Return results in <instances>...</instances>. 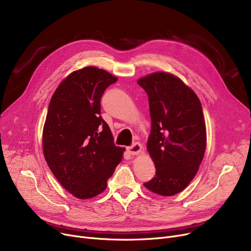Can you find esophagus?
<instances>
[{
    "label": "esophagus",
    "instance_id": "34e87169",
    "mask_svg": "<svg viewBox=\"0 0 251 251\" xmlns=\"http://www.w3.org/2000/svg\"><path fill=\"white\" fill-rule=\"evenodd\" d=\"M142 151V146L139 142H134L132 146H130L127 148V151L130 154H138Z\"/></svg>",
    "mask_w": 251,
    "mask_h": 251
}]
</instances>
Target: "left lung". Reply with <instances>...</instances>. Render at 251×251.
I'll use <instances>...</instances> for the list:
<instances>
[{"label":"left lung","mask_w":251,"mask_h":251,"mask_svg":"<svg viewBox=\"0 0 251 251\" xmlns=\"http://www.w3.org/2000/svg\"><path fill=\"white\" fill-rule=\"evenodd\" d=\"M149 97L151 131L148 151L155 175L143 185L171 196L187 187L203 159L206 131L194 91L172 74L156 72L137 81Z\"/></svg>","instance_id":"8db88e82"}]
</instances>
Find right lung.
Instances as JSON below:
<instances>
[{
    "label": "right lung",
    "instance_id": "obj_1",
    "mask_svg": "<svg viewBox=\"0 0 251 251\" xmlns=\"http://www.w3.org/2000/svg\"><path fill=\"white\" fill-rule=\"evenodd\" d=\"M117 78L97 67L74 71L52 95L43 132V149L51 173L77 199L107 188L122 161L109 125L100 116V99Z\"/></svg>",
    "mask_w": 251,
    "mask_h": 251
}]
</instances>
